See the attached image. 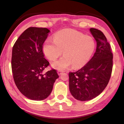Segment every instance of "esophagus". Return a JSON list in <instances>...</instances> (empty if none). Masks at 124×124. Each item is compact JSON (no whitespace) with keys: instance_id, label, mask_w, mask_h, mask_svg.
I'll use <instances>...</instances> for the list:
<instances>
[{"instance_id":"1","label":"esophagus","mask_w":124,"mask_h":124,"mask_svg":"<svg viewBox=\"0 0 124 124\" xmlns=\"http://www.w3.org/2000/svg\"><path fill=\"white\" fill-rule=\"evenodd\" d=\"M62 73H63V71H62L59 70V71H57V73H58V75H59V76H60V75H61Z\"/></svg>"}]
</instances>
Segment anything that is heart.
I'll return each mask as SVG.
<instances>
[{
  "instance_id": "1",
  "label": "heart",
  "mask_w": 124,
  "mask_h": 124,
  "mask_svg": "<svg viewBox=\"0 0 124 124\" xmlns=\"http://www.w3.org/2000/svg\"><path fill=\"white\" fill-rule=\"evenodd\" d=\"M95 49V42L89 36L71 29H65L55 34L54 41L47 40L43 45L45 55L50 61H55L63 53V56L53 63L57 70H65L72 65L78 69L85 65Z\"/></svg>"
}]
</instances>
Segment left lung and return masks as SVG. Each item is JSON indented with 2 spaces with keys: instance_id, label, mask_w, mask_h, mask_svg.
<instances>
[{
  "instance_id": "obj_1",
  "label": "left lung",
  "mask_w": 124,
  "mask_h": 124,
  "mask_svg": "<svg viewBox=\"0 0 124 124\" xmlns=\"http://www.w3.org/2000/svg\"><path fill=\"white\" fill-rule=\"evenodd\" d=\"M96 41V52L85 66L69 72V89L76 100L89 101L103 91L108 84L112 69L113 55L110 44L102 31L89 29Z\"/></svg>"
}]
</instances>
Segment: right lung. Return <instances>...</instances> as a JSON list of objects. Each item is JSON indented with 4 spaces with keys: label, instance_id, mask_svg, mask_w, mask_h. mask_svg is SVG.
I'll return each instance as SVG.
<instances>
[{
    "label": "right lung",
    "instance_id": "1",
    "mask_svg": "<svg viewBox=\"0 0 124 124\" xmlns=\"http://www.w3.org/2000/svg\"><path fill=\"white\" fill-rule=\"evenodd\" d=\"M49 32L45 28H29L13 47L12 69L15 83L23 95L32 100L46 99L59 77L54 69L43 73L49 64L43 51Z\"/></svg>",
    "mask_w": 124,
    "mask_h": 124
}]
</instances>
